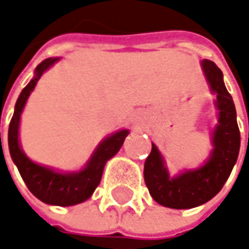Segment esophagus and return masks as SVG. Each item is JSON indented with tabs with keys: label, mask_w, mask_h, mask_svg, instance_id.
<instances>
[{
	"label": "esophagus",
	"mask_w": 249,
	"mask_h": 249,
	"mask_svg": "<svg viewBox=\"0 0 249 249\" xmlns=\"http://www.w3.org/2000/svg\"><path fill=\"white\" fill-rule=\"evenodd\" d=\"M132 120H134L135 124H140V123H142V120H144V114H142V112H135L134 117H132Z\"/></svg>",
	"instance_id": "34e87169"
}]
</instances>
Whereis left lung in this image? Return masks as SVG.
I'll return each mask as SVG.
<instances>
[{
  "instance_id": "8db88e82",
  "label": "left lung",
  "mask_w": 249,
  "mask_h": 249,
  "mask_svg": "<svg viewBox=\"0 0 249 249\" xmlns=\"http://www.w3.org/2000/svg\"><path fill=\"white\" fill-rule=\"evenodd\" d=\"M211 90L216 93L215 105L219 111L218 125L212 132L213 150L208 161L196 169L170 177L159 148L153 144L144 164V180L153 199L172 209H190L206 203L224 187L232 172L241 145L236 111L232 96L226 90L221 69L211 60L202 62Z\"/></svg>"
}]
</instances>
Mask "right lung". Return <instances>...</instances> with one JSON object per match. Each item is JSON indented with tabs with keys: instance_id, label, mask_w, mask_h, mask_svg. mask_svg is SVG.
Here are the masks:
<instances>
[{
	"instance_id": "right-lung-1",
	"label": "right lung",
	"mask_w": 249,
	"mask_h": 249,
	"mask_svg": "<svg viewBox=\"0 0 249 249\" xmlns=\"http://www.w3.org/2000/svg\"><path fill=\"white\" fill-rule=\"evenodd\" d=\"M59 57L46 59L36 68V75L30 80V83L21 90L14 115L11 118L10 128H8V148L14 164L17 166L18 172L21 174L28 190L41 202L56 206H72L85 202L92 196L95 189L98 187L101 177L104 173V167L109 159H112L124 144L125 137L128 135V129H121L109 137H107L93 151L92 157L89 159L85 169L80 172L72 173H62L53 169L36 164L31 161L24 151L20 147L18 141V126H20V117L24 109L25 102L36 88V83L41 75L53 66ZM1 135V134H0ZM1 144V137H0Z\"/></svg>"
}]
</instances>
